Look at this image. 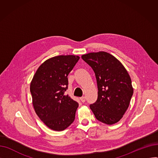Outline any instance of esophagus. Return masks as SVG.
Returning a JSON list of instances; mask_svg holds the SVG:
<instances>
[{"instance_id": "esophagus-1", "label": "esophagus", "mask_w": 158, "mask_h": 158, "mask_svg": "<svg viewBox=\"0 0 158 158\" xmlns=\"http://www.w3.org/2000/svg\"><path fill=\"white\" fill-rule=\"evenodd\" d=\"M80 100L82 102H85L86 101V98L85 97H82L80 98Z\"/></svg>"}]
</instances>
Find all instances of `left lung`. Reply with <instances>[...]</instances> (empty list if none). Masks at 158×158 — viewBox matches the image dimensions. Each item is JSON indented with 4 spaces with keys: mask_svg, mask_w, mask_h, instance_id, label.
<instances>
[{
    "mask_svg": "<svg viewBox=\"0 0 158 158\" xmlns=\"http://www.w3.org/2000/svg\"><path fill=\"white\" fill-rule=\"evenodd\" d=\"M95 72L98 88L97 101L89 105L95 118L111 125L118 122L127 110L133 94L131 79L122 64L106 52L82 56Z\"/></svg>",
    "mask_w": 158,
    "mask_h": 158,
    "instance_id": "obj_1",
    "label": "left lung"
}]
</instances>
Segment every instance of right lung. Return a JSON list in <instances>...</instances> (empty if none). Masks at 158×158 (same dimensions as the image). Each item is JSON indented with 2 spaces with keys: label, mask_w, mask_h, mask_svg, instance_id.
Segmentation results:
<instances>
[{
  "label": "right lung",
  "mask_w": 158,
  "mask_h": 158,
  "mask_svg": "<svg viewBox=\"0 0 158 158\" xmlns=\"http://www.w3.org/2000/svg\"><path fill=\"white\" fill-rule=\"evenodd\" d=\"M79 60L68 55L53 57L41 64L30 86L36 113L54 131H63L74 121L79 104L64 92L68 89V76Z\"/></svg>",
  "instance_id": "obj_1"
}]
</instances>
